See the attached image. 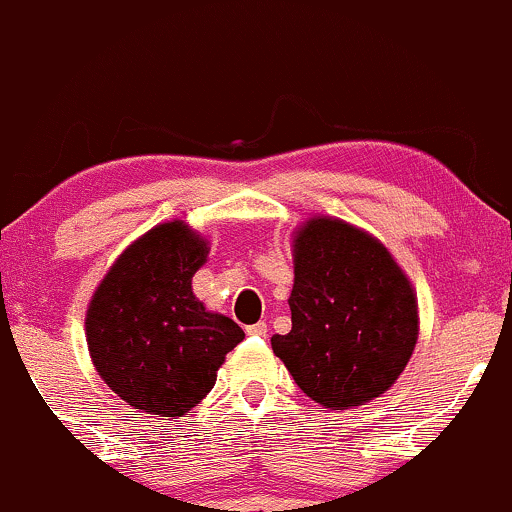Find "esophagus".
<instances>
[{"mask_svg": "<svg viewBox=\"0 0 512 512\" xmlns=\"http://www.w3.org/2000/svg\"><path fill=\"white\" fill-rule=\"evenodd\" d=\"M246 334H251V337H266V334H268V324L266 322L251 324V327H246Z\"/></svg>", "mask_w": 512, "mask_h": 512, "instance_id": "obj_1", "label": "esophagus"}]
</instances>
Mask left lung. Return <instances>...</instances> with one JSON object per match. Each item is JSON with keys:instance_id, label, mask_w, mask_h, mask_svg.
I'll return each instance as SVG.
<instances>
[{"instance_id": "left-lung-1", "label": "left lung", "mask_w": 512, "mask_h": 512, "mask_svg": "<svg viewBox=\"0 0 512 512\" xmlns=\"http://www.w3.org/2000/svg\"><path fill=\"white\" fill-rule=\"evenodd\" d=\"M288 334L271 337L302 393L351 410L390 390L420 334L417 293L393 254L366 229L337 217L293 232Z\"/></svg>"}]
</instances>
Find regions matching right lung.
Segmentation results:
<instances>
[{"instance_id": "right-lung-1", "label": "right lung", "mask_w": 512, "mask_h": 512, "mask_svg": "<svg viewBox=\"0 0 512 512\" xmlns=\"http://www.w3.org/2000/svg\"><path fill=\"white\" fill-rule=\"evenodd\" d=\"M207 254L210 241L183 219L156 224L126 246L92 293L87 351L102 381L134 410L183 417L244 339L239 324L192 293Z\"/></svg>"}]
</instances>
